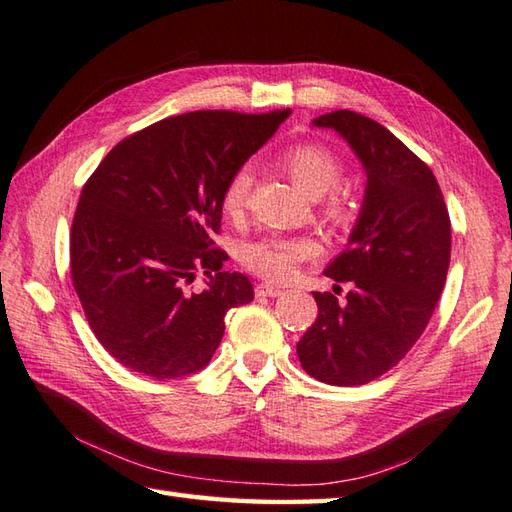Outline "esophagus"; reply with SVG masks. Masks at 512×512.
Instances as JSON below:
<instances>
[{"instance_id":"obj_1","label":"esophagus","mask_w":512,"mask_h":512,"mask_svg":"<svg viewBox=\"0 0 512 512\" xmlns=\"http://www.w3.org/2000/svg\"><path fill=\"white\" fill-rule=\"evenodd\" d=\"M255 295L257 297H277V295H281V288L273 286V284H257Z\"/></svg>"}]
</instances>
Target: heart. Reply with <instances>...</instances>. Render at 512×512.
I'll return each mask as SVG.
<instances>
[{"label":"heart","instance_id":"b5f03b06","mask_svg":"<svg viewBox=\"0 0 512 512\" xmlns=\"http://www.w3.org/2000/svg\"><path fill=\"white\" fill-rule=\"evenodd\" d=\"M281 165L286 167L297 187L308 193L310 198H319L325 193L323 213L330 222H350V202H347V195L336 187L343 176V165L330 149L314 143L290 145L281 154ZM250 187H253V169L250 165L237 167L222 193V209L228 217H239L244 213ZM312 253L314 242L308 237L264 235L239 246V262L250 273L270 281H281L295 273L297 264Z\"/></svg>","mask_w":512,"mask_h":512}]
</instances>
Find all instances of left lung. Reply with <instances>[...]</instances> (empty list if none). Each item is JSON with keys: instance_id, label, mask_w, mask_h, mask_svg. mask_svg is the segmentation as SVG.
Here are the masks:
<instances>
[{"instance_id": "obj_1", "label": "left lung", "mask_w": 512, "mask_h": 512, "mask_svg": "<svg viewBox=\"0 0 512 512\" xmlns=\"http://www.w3.org/2000/svg\"><path fill=\"white\" fill-rule=\"evenodd\" d=\"M347 140L367 173L350 242L323 270L319 317L301 336L306 372L328 385H365L396 367L427 328L447 281L451 220L433 171L380 123L350 110L312 121ZM339 283H350L345 302Z\"/></svg>"}]
</instances>
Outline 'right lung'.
<instances>
[{
  "label": "right lung",
  "instance_id": "add662e5",
  "mask_svg": "<svg viewBox=\"0 0 512 512\" xmlns=\"http://www.w3.org/2000/svg\"><path fill=\"white\" fill-rule=\"evenodd\" d=\"M290 110H204L121 140L85 182L70 231V270L90 328L118 363L158 380L200 372L226 312L253 301L213 248L231 173ZM198 272L202 291L190 288Z\"/></svg>",
  "mask_w": 512,
  "mask_h": 512
}]
</instances>
